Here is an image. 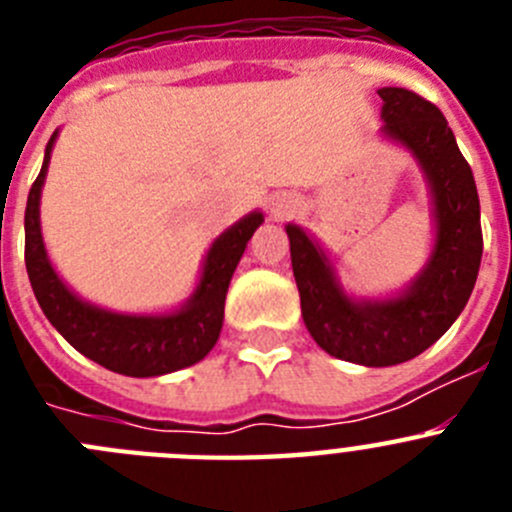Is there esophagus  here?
<instances>
[{
	"label": "esophagus",
	"instance_id": "esophagus-1",
	"mask_svg": "<svg viewBox=\"0 0 512 512\" xmlns=\"http://www.w3.org/2000/svg\"><path fill=\"white\" fill-rule=\"evenodd\" d=\"M289 212H295V202H292V200H277V202H274V215L287 217Z\"/></svg>",
	"mask_w": 512,
	"mask_h": 512
}]
</instances>
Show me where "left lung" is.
I'll return each instance as SVG.
<instances>
[{
    "instance_id": "1",
    "label": "left lung",
    "mask_w": 512,
    "mask_h": 512,
    "mask_svg": "<svg viewBox=\"0 0 512 512\" xmlns=\"http://www.w3.org/2000/svg\"><path fill=\"white\" fill-rule=\"evenodd\" d=\"M382 133L418 158L433 197L436 243L431 259L402 295L351 300L323 248L300 225H287L302 320L323 351L364 366L415 359L454 325L479 274L482 225L467 158L436 104L400 87L379 89Z\"/></svg>"
}]
</instances>
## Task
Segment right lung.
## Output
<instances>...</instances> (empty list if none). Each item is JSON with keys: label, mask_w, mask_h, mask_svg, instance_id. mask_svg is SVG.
<instances>
[{"label": "right lung", "mask_w": 512, "mask_h": 512, "mask_svg": "<svg viewBox=\"0 0 512 512\" xmlns=\"http://www.w3.org/2000/svg\"><path fill=\"white\" fill-rule=\"evenodd\" d=\"M56 133L45 146L43 169L25 207V266L45 318L87 359L125 377H161L205 359L217 343L225 318V295L246 243L264 215L251 212L225 230L207 251L202 277L182 310L169 315H122L79 300L48 261L40 235V192Z\"/></svg>", "instance_id": "right-lung-1"}]
</instances>
